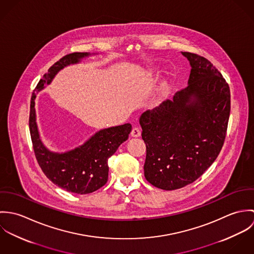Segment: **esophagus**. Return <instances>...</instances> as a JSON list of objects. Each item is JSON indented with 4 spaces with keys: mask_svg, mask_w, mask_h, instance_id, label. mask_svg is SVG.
Returning a JSON list of instances; mask_svg holds the SVG:
<instances>
[{
    "mask_svg": "<svg viewBox=\"0 0 254 254\" xmlns=\"http://www.w3.org/2000/svg\"><path fill=\"white\" fill-rule=\"evenodd\" d=\"M131 136L134 137V138L140 137V136H141V130H140L139 128H137V127L133 128V130H132V132H131Z\"/></svg>",
    "mask_w": 254,
    "mask_h": 254,
    "instance_id": "esophagus-1",
    "label": "esophagus"
}]
</instances>
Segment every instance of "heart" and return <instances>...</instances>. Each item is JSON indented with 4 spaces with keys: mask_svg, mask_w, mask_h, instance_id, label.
<instances>
[{
    "mask_svg": "<svg viewBox=\"0 0 254 254\" xmlns=\"http://www.w3.org/2000/svg\"><path fill=\"white\" fill-rule=\"evenodd\" d=\"M153 75H154V70L151 67H146L145 70H144V76H145V78H150Z\"/></svg>",
    "mask_w": 254,
    "mask_h": 254,
    "instance_id": "obj_1",
    "label": "heart"
}]
</instances>
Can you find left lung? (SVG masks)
Segmentation results:
<instances>
[{
	"instance_id": "8db88e82",
	"label": "left lung",
	"mask_w": 254,
	"mask_h": 254,
	"mask_svg": "<svg viewBox=\"0 0 254 254\" xmlns=\"http://www.w3.org/2000/svg\"><path fill=\"white\" fill-rule=\"evenodd\" d=\"M182 55L191 67L188 86L140 117L145 179L165 190L181 189L210 167L224 144L231 110L229 85L216 67L198 55Z\"/></svg>"
}]
</instances>
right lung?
Returning a JSON list of instances; mask_svg holds the SVG:
<instances>
[{"label": "right lung", "mask_w": 254, "mask_h": 254, "mask_svg": "<svg viewBox=\"0 0 254 254\" xmlns=\"http://www.w3.org/2000/svg\"><path fill=\"white\" fill-rule=\"evenodd\" d=\"M90 53H72L62 58L43 78L34 90L30 103L29 129L37 161L49 180L58 187L79 194L93 192L106 185L109 178V158L125 142L132 130L130 123L100 130L82 145L66 152L51 151L43 144L36 122L35 99L57 73L65 66L76 64Z\"/></svg>", "instance_id": "obj_1"}]
</instances>
